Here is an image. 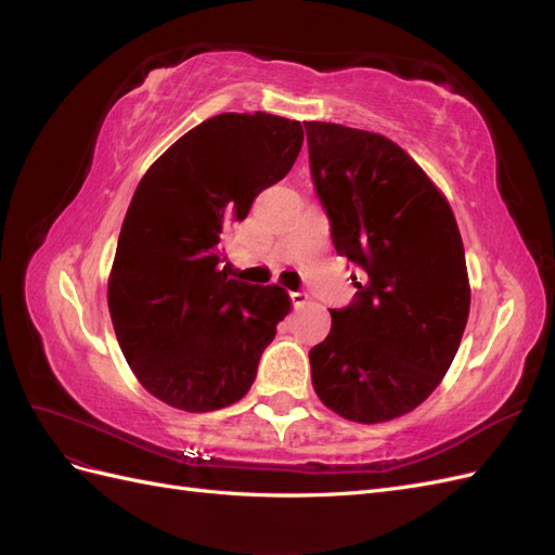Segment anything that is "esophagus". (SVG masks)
Masks as SVG:
<instances>
[{
	"instance_id": "34e87169",
	"label": "esophagus",
	"mask_w": 555,
	"mask_h": 555,
	"mask_svg": "<svg viewBox=\"0 0 555 555\" xmlns=\"http://www.w3.org/2000/svg\"><path fill=\"white\" fill-rule=\"evenodd\" d=\"M292 296V304H294V308H304L308 300H310V296L306 294V292H292L289 294Z\"/></svg>"
}]
</instances>
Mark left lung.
<instances>
[{
  "mask_svg": "<svg viewBox=\"0 0 555 555\" xmlns=\"http://www.w3.org/2000/svg\"><path fill=\"white\" fill-rule=\"evenodd\" d=\"M310 169L340 257L363 271L345 310L310 349L312 386L357 424L412 412L456 357L469 312L461 231L444 194L375 131L304 122Z\"/></svg>",
  "mask_w": 555,
  "mask_h": 555,
  "instance_id": "left-lung-1",
  "label": "left lung"
}]
</instances>
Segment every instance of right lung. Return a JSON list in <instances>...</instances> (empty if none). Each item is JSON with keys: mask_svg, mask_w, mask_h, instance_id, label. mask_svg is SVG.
Returning <instances> with one entry per match:
<instances>
[{"mask_svg": "<svg viewBox=\"0 0 555 555\" xmlns=\"http://www.w3.org/2000/svg\"><path fill=\"white\" fill-rule=\"evenodd\" d=\"M304 127L268 113H222L150 166L125 215L108 310L143 389L184 412L241 400L292 310L280 284L231 280L224 238L251 201L289 173Z\"/></svg>", "mask_w": 555, "mask_h": 555, "instance_id": "1", "label": "right lung"}]
</instances>
